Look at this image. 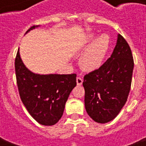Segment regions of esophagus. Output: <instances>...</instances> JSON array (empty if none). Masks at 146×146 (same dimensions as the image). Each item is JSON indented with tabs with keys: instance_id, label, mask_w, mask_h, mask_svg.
<instances>
[{
	"instance_id": "34e87169",
	"label": "esophagus",
	"mask_w": 146,
	"mask_h": 146,
	"mask_svg": "<svg viewBox=\"0 0 146 146\" xmlns=\"http://www.w3.org/2000/svg\"><path fill=\"white\" fill-rule=\"evenodd\" d=\"M76 83H77L78 85H81L83 84V79L80 78V77H77L76 78Z\"/></svg>"
}]
</instances>
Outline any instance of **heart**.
Masks as SVG:
<instances>
[{
	"instance_id": "obj_1",
	"label": "heart",
	"mask_w": 146,
	"mask_h": 146,
	"mask_svg": "<svg viewBox=\"0 0 146 146\" xmlns=\"http://www.w3.org/2000/svg\"><path fill=\"white\" fill-rule=\"evenodd\" d=\"M97 34H91L87 37L84 48H86L80 58V65L83 70L93 71L98 70L103 64L110 46V39L107 34L97 37ZM96 38V39L95 38Z\"/></svg>"
}]
</instances>
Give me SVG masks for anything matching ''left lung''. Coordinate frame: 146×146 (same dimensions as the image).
Listing matches in <instances>:
<instances>
[{"mask_svg":"<svg viewBox=\"0 0 146 146\" xmlns=\"http://www.w3.org/2000/svg\"><path fill=\"white\" fill-rule=\"evenodd\" d=\"M133 67L131 48L119 34L110 58L84 77L85 109L95 122L108 123L120 112L130 92Z\"/></svg>","mask_w":146,"mask_h":146,"instance_id":"obj_1","label":"left lung"}]
</instances>
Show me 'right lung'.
<instances>
[{"label":"right lung","mask_w":146,"mask_h":146,"mask_svg":"<svg viewBox=\"0 0 146 146\" xmlns=\"http://www.w3.org/2000/svg\"><path fill=\"white\" fill-rule=\"evenodd\" d=\"M37 27H31L26 33ZM15 73L20 98L32 118L45 126L57 123L63 115L70 92L76 86V74H35L23 64L19 49L15 58Z\"/></svg>","instance_id":"add662e5"}]
</instances>
